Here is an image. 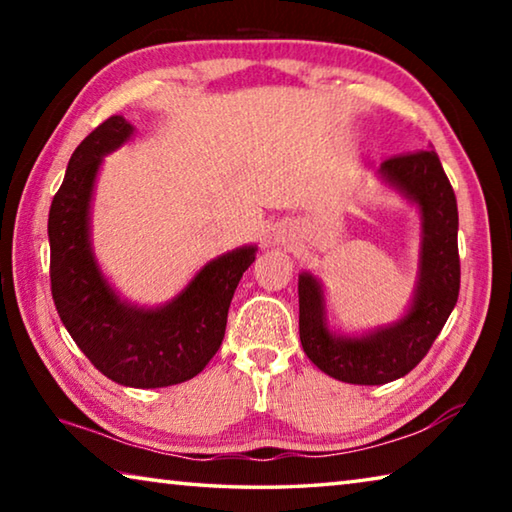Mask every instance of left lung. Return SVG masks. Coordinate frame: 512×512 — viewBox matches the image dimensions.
I'll list each match as a JSON object with an SVG mask.
<instances>
[{
    "label": "left lung",
    "instance_id": "obj_1",
    "mask_svg": "<svg viewBox=\"0 0 512 512\" xmlns=\"http://www.w3.org/2000/svg\"><path fill=\"white\" fill-rule=\"evenodd\" d=\"M377 173L420 214L418 280L404 316L363 334L334 332L323 284L307 271L298 275L302 350L325 375L359 386L409 375L445 327L461 289L456 196L436 151L397 155L381 162Z\"/></svg>",
    "mask_w": 512,
    "mask_h": 512
}]
</instances>
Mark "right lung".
<instances>
[{
    "label": "right lung",
    "mask_w": 512,
    "mask_h": 512,
    "mask_svg": "<svg viewBox=\"0 0 512 512\" xmlns=\"http://www.w3.org/2000/svg\"><path fill=\"white\" fill-rule=\"evenodd\" d=\"M115 115L76 146L49 210L51 296L69 336L94 368L131 388H162L196 377L221 348L235 289L255 262L248 244L214 257L176 298L140 307L119 296L94 257L92 196L103 158L131 140Z\"/></svg>",
    "instance_id": "right-lung-1"
}]
</instances>
